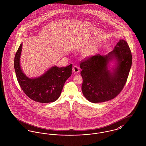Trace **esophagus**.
Wrapping results in <instances>:
<instances>
[{
    "label": "esophagus",
    "instance_id": "34e87169",
    "mask_svg": "<svg viewBox=\"0 0 146 146\" xmlns=\"http://www.w3.org/2000/svg\"><path fill=\"white\" fill-rule=\"evenodd\" d=\"M72 71L74 73L77 74V73H78L79 72V68L77 66H74L73 68H72Z\"/></svg>",
    "mask_w": 146,
    "mask_h": 146
}]
</instances>
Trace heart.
Here are the masks:
<instances>
[{
	"instance_id": "heart-1",
	"label": "heart",
	"mask_w": 146,
	"mask_h": 146,
	"mask_svg": "<svg viewBox=\"0 0 146 146\" xmlns=\"http://www.w3.org/2000/svg\"><path fill=\"white\" fill-rule=\"evenodd\" d=\"M95 48L93 47L90 48L88 50H86V51L84 53V56L85 57H89L90 56H91L93 54V53H94Z\"/></svg>"
}]
</instances>
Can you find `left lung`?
<instances>
[{
    "mask_svg": "<svg viewBox=\"0 0 146 146\" xmlns=\"http://www.w3.org/2000/svg\"><path fill=\"white\" fill-rule=\"evenodd\" d=\"M113 60L115 66L111 70L109 63ZM131 66V52L127 42L122 39L108 54H96L83 60L80 67L84 96L93 103L113 99L125 85Z\"/></svg>",
    "mask_w": 146,
    "mask_h": 146,
    "instance_id": "left-lung-1",
    "label": "left lung"
}]
</instances>
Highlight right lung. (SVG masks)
<instances>
[{
	"label": "right lung",
	"instance_id": "add662e5",
	"mask_svg": "<svg viewBox=\"0 0 146 146\" xmlns=\"http://www.w3.org/2000/svg\"><path fill=\"white\" fill-rule=\"evenodd\" d=\"M21 43L15 56L14 68L19 84L25 94L36 102L48 103L60 97L64 84L72 74V64L66 67L53 66L42 76L37 78L27 77L20 66Z\"/></svg>",
	"mask_w": 146,
	"mask_h": 146
}]
</instances>
